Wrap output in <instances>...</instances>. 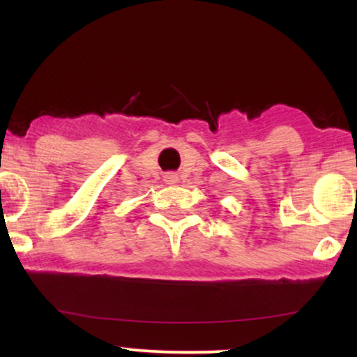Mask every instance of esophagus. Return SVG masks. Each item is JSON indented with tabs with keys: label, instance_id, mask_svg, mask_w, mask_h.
Masks as SVG:
<instances>
[{
	"label": "esophagus",
	"instance_id": "obj_1",
	"mask_svg": "<svg viewBox=\"0 0 357 357\" xmlns=\"http://www.w3.org/2000/svg\"><path fill=\"white\" fill-rule=\"evenodd\" d=\"M165 182H167L169 185H172V183H177V175H175V174H165Z\"/></svg>",
	"mask_w": 357,
	"mask_h": 357
}]
</instances>
